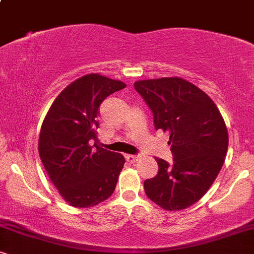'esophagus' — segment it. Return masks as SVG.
I'll list each match as a JSON object with an SVG mask.
<instances>
[{
    "mask_svg": "<svg viewBox=\"0 0 254 254\" xmlns=\"http://www.w3.org/2000/svg\"><path fill=\"white\" fill-rule=\"evenodd\" d=\"M125 158H126L127 162L129 163H135L138 161V156H135V155H129V154H126L125 155Z\"/></svg>",
    "mask_w": 254,
    "mask_h": 254,
    "instance_id": "34e87169",
    "label": "esophagus"
}]
</instances>
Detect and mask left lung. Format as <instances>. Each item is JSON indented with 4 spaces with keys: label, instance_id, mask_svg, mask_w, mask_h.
<instances>
[{
    "label": "left lung",
    "instance_id": "1",
    "mask_svg": "<svg viewBox=\"0 0 254 254\" xmlns=\"http://www.w3.org/2000/svg\"><path fill=\"white\" fill-rule=\"evenodd\" d=\"M154 114L156 129L170 135L173 163L156 157L158 173L144 190L163 209L182 210L202 197L220 173L228 151L224 119L213 99L182 77L134 83Z\"/></svg>",
    "mask_w": 254,
    "mask_h": 254
}]
</instances>
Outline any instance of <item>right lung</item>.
I'll list each match as a JSON object with an SVG mask.
<instances>
[{"label":"right lung","mask_w":254,"mask_h":254,"mask_svg":"<svg viewBox=\"0 0 254 254\" xmlns=\"http://www.w3.org/2000/svg\"><path fill=\"white\" fill-rule=\"evenodd\" d=\"M124 88V82L106 76H82L62 90L43 121L40 159L60 195L72 207L97 206L116 190L125 157L100 147L96 129L100 104Z\"/></svg>","instance_id":"add662e5"}]
</instances>
